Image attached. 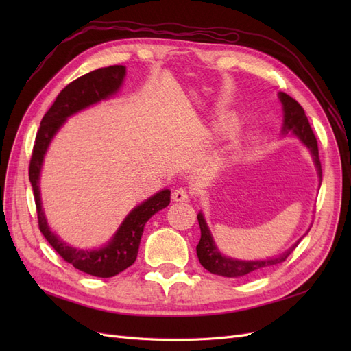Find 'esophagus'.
I'll return each instance as SVG.
<instances>
[{
    "instance_id": "obj_1",
    "label": "esophagus",
    "mask_w": 351,
    "mask_h": 351,
    "mask_svg": "<svg viewBox=\"0 0 351 351\" xmlns=\"http://www.w3.org/2000/svg\"><path fill=\"white\" fill-rule=\"evenodd\" d=\"M171 199H173L174 202H187V200L190 199V193L187 192L186 189L180 187V189H176V190H174L173 195H171Z\"/></svg>"
}]
</instances>
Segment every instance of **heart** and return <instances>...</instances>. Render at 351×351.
<instances>
[{
	"label": "heart",
	"instance_id": "heart-1",
	"mask_svg": "<svg viewBox=\"0 0 351 351\" xmlns=\"http://www.w3.org/2000/svg\"><path fill=\"white\" fill-rule=\"evenodd\" d=\"M232 129H234V124H227L226 127H222V130H224V132H232Z\"/></svg>",
	"mask_w": 351,
	"mask_h": 351
}]
</instances>
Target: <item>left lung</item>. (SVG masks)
I'll return each mask as SVG.
<instances>
[{"label": "left lung", "mask_w": 351, "mask_h": 351, "mask_svg": "<svg viewBox=\"0 0 351 351\" xmlns=\"http://www.w3.org/2000/svg\"><path fill=\"white\" fill-rule=\"evenodd\" d=\"M280 99L282 102V108H284L282 132L289 133L291 130L307 147H309L315 159V165L317 168V174H319V178L322 180V167L319 161V151H317V142H316L312 127L309 124V120H307V117L304 114L303 107L295 99H293L290 95H287L284 92H280ZM197 221L200 227V240L196 246L199 262L202 267L208 269L209 272L222 275V277H230V278L249 277V275H253L269 267H274V265L281 263L289 258L293 253V250L297 247V244H299V241H297L290 250H287L285 253L280 254L278 258H274V259L254 261V262L230 259V258L222 256V254L218 252V249L215 247V243L212 240V236L206 227L204 215L197 214Z\"/></svg>", "instance_id": "8db88e82"}]
</instances>
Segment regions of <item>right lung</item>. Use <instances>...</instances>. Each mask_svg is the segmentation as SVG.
Listing matches in <instances>:
<instances>
[{
	"label": "right lung",
	"mask_w": 351,
	"mask_h": 351,
	"mask_svg": "<svg viewBox=\"0 0 351 351\" xmlns=\"http://www.w3.org/2000/svg\"><path fill=\"white\" fill-rule=\"evenodd\" d=\"M125 74L124 66H110L93 70L79 79L73 80L62 89L54 104L44 115L40 121L39 130L35 137L34 151H32L29 162V180L32 189H34V197L36 204L38 226L42 234L47 239L54 250L64 259L71 263L74 268L86 272L93 277L110 278L114 275L123 272L134 263L139 252V244L143 234V227L154 214L164 209L169 204V190H161L155 196L149 197L139 206H136L119 231L115 232L112 240L107 246L99 250H77L67 246L61 241L54 232H51L44 210L40 206L39 196V173L40 165L44 161V155L52 137L57 133L61 124L66 121L67 117L77 112L89 105L111 97L117 89L120 88L123 77Z\"/></svg>",
	"instance_id": "1"
}]
</instances>
